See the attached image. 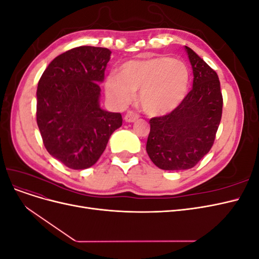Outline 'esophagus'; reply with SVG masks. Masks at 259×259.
Instances as JSON below:
<instances>
[{
	"instance_id": "esophagus-1",
	"label": "esophagus",
	"mask_w": 259,
	"mask_h": 259,
	"mask_svg": "<svg viewBox=\"0 0 259 259\" xmlns=\"http://www.w3.org/2000/svg\"><path fill=\"white\" fill-rule=\"evenodd\" d=\"M138 117H139V115H138L136 112H134V111H128L126 114H125L124 120L126 121V122H128V123H132V122L136 121V120L138 119Z\"/></svg>"
}]
</instances>
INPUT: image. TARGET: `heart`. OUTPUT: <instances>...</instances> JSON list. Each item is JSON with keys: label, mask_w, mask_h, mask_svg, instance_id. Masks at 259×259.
<instances>
[{"label": "heart", "mask_w": 259, "mask_h": 259, "mask_svg": "<svg viewBox=\"0 0 259 259\" xmlns=\"http://www.w3.org/2000/svg\"><path fill=\"white\" fill-rule=\"evenodd\" d=\"M190 73L185 62L166 56L131 60L120 73L107 76L108 98L117 107L128 105L139 91V103L151 115H165L183 103L189 90Z\"/></svg>", "instance_id": "heart-1"}]
</instances>
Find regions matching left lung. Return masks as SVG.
Listing matches in <instances>:
<instances>
[{"instance_id": "8db88e82", "label": "left lung", "mask_w": 259, "mask_h": 259, "mask_svg": "<svg viewBox=\"0 0 259 259\" xmlns=\"http://www.w3.org/2000/svg\"><path fill=\"white\" fill-rule=\"evenodd\" d=\"M193 71L192 90L174 111L150 120L146 150L161 169H189L210 150L222 120L223 95L217 73L185 46Z\"/></svg>"}]
</instances>
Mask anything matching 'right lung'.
Wrapping results in <instances>:
<instances>
[{
	"mask_svg": "<svg viewBox=\"0 0 259 259\" xmlns=\"http://www.w3.org/2000/svg\"><path fill=\"white\" fill-rule=\"evenodd\" d=\"M111 52L79 46L45 69L36 91V123L49 153L72 169L89 168L121 127V113L99 106L100 86Z\"/></svg>",
	"mask_w": 259,
	"mask_h": 259,
	"instance_id": "obj_1",
	"label": "right lung"
}]
</instances>
